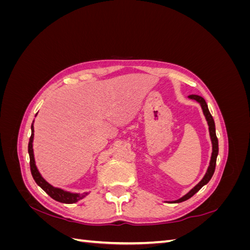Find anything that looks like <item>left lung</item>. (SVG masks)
Masks as SVG:
<instances>
[{
    "label": "left lung",
    "instance_id": "left-lung-1",
    "mask_svg": "<svg viewBox=\"0 0 250 250\" xmlns=\"http://www.w3.org/2000/svg\"><path fill=\"white\" fill-rule=\"evenodd\" d=\"M190 99L196 100L200 105H201V108L203 110L204 116H206V119L208 121V130H209V135H210V140H211V144H213V152H211V157H210V162H209V166L208 168V171L206 173V175L204 177L200 180V183L195 186L192 190L188 192V194H186L184 197H181L175 201H172L174 203H178V202H183L185 200H188V198H191L194 194L197 193L200 188L204 186L207 185L208 181L210 180L211 176H213V174L215 172V168H216V161H217V155H218V151H219V147H218V139H217V135H216V129H215V122H214V119L211 117L210 112L208 110V104L206 102V100L203 99L202 97L198 96V95H190L188 96Z\"/></svg>",
    "mask_w": 250,
    "mask_h": 250
}]
</instances>
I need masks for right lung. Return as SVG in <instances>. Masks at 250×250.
<instances>
[{"label":"right lung","instance_id":"right-lung-1","mask_svg":"<svg viewBox=\"0 0 250 250\" xmlns=\"http://www.w3.org/2000/svg\"><path fill=\"white\" fill-rule=\"evenodd\" d=\"M33 135H34V128L33 124L31 125V137L29 139V144H28V152L30 156V170H31V174L33 176V179L35 180V183L39 185L42 190L46 192L51 198H53L56 201L62 202V203H74L77 202L78 200L84 198L87 195V193H83V194H74L62 190V188H58L51 186L49 183H47L44 180L41 173L37 170L36 166H35V161H34V154H33V148H32V142H33Z\"/></svg>","mask_w":250,"mask_h":250}]
</instances>
